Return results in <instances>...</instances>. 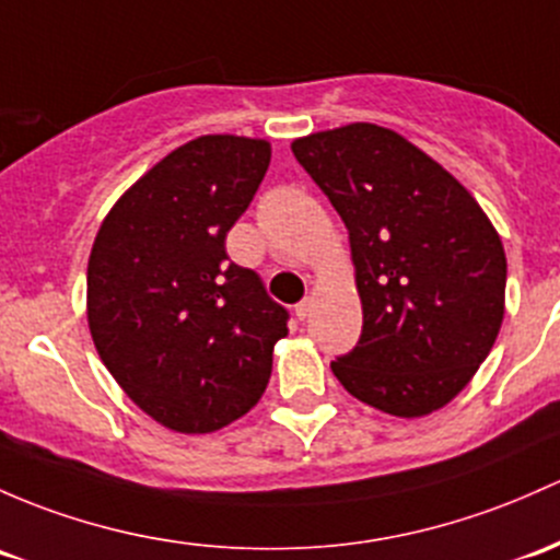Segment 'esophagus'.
Here are the masks:
<instances>
[{
    "mask_svg": "<svg viewBox=\"0 0 560 560\" xmlns=\"http://www.w3.org/2000/svg\"><path fill=\"white\" fill-rule=\"evenodd\" d=\"M311 311H314V303H311V300H303V303H298V305H295V316H298L300 322L308 319Z\"/></svg>",
    "mask_w": 560,
    "mask_h": 560,
    "instance_id": "34e87169",
    "label": "esophagus"
}]
</instances>
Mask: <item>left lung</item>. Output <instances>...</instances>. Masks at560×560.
<instances>
[{
    "instance_id": "left-lung-1",
    "label": "left lung",
    "mask_w": 560,
    "mask_h": 560,
    "mask_svg": "<svg viewBox=\"0 0 560 560\" xmlns=\"http://www.w3.org/2000/svg\"><path fill=\"white\" fill-rule=\"evenodd\" d=\"M349 228L362 335L335 359L351 397L399 419L448 405L504 319L508 257L467 187L399 133L351 122L292 141Z\"/></svg>"
}]
</instances>
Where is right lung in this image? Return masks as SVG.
<instances>
[{
	"instance_id": "obj_1",
	"label": "right lung",
	"mask_w": 560,
	"mask_h": 560,
	"mask_svg": "<svg viewBox=\"0 0 560 560\" xmlns=\"http://www.w3.org/2000/svg\"><path fill=\"white\" fill-rule=\"evenodd\" d=\"M268 163L265 139L187 141L122 192L93 241L88 327L98 357L174 432H217L249 413L287 335V308L225 252Z\"/></svg>"
}]
</instances>
